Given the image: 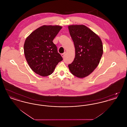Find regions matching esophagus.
I'll return each mask as SVG.
<instances>
[{"instance_id": "esophagus-1", "label": "esophagus", "mask_w": 127, "mask_h": 127, "mask_svg": "<svg viewBox=\"0 0 127 127\" xmlns=\"http://www.w3.org/2000/svg\"><path fill=\"white\" fill-rule=\"evenodd\" d=\"M65 55H66V52H65V53H63V54H61V56L62 57V58H64L65 57Z\"/></svg>"}]
</instances>
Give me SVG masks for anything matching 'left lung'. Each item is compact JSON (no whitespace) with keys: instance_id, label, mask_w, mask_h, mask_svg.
<instances>
[{"instance_id":"1","label":"left lung","mask_w":127,"mask_h":127,"mask_svg":"<svg viewBox=\"0 0 127 127\" xmlns=\"http://www.w3.org/2000/svg\"><path fill=\"white\" fill-rule=\"evenodd\" d=\"M75 48V57L68 65L75 76L83 78L92 72L98 66L103 54L100 37L83 25L68 27Z\"/></svg>"}]
</instances>
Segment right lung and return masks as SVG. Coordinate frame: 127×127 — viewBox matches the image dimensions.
<instances>
[{
	"label": "right lung",
	"instance_id": "1",
	"mask_svg": "<svg viewBox=\"0 0 127 127\" xmlns=\"http://www.w3.org/2000/svg\"><path fill=\"white\" fill-rule=\"evenodd\" d=\"M61 29L60 26L44 25L32 32L25 41L26 59L31 69L39 75H51L63 60L53 42Z\"/></svg>",
	"mask_w": 127,
	"mask_h": 127
}]
</instances>
